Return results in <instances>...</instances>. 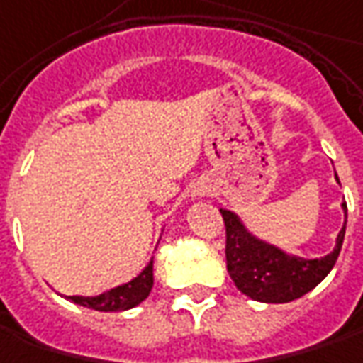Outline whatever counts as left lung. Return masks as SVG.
<instances>
[{"mask_svg": "<svg viewBox=\"0 0 363 363\" xmlns=\"http://www.w3.org/2000/svg\"><path fill=\"white\" fill-rule=\"evenodd\" d=\"M335 181L340 182L337 174ZM344 208V227L337 233L333 251L325 257L306 259L287 255L285 251L269 245L245 229L241 219L227 208H220L227 231V271L237 289L247 297L263 303H289L309 294L328 277L342 251L347 223V205Z\"/></svg>", "mask_w": 363, "mask_h": 363, "instance_id": "left-lung-1", "label": "left lung"}]
</instances>
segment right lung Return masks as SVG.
<instances>
[{
	"label": "right lung",
	"instance_id": "right-lung-1",
	"mask_svg": "<svg viewBox=\"0 0 363 363\" xmlns=\"http://www.w3.org/2000/svg\"><path fill=\"white\" fill-rule=\"evenodd\" d=\"M152 263H155V259H150V263L132 281L118 285V287H114L110 291L94 295V297L69 295L66 299H69L76 306L90 307V309H96V311H126V309H132L138 303H143L150 294V289H152V283H155Z\"/></svg>",
	"mask_w": 363,
	"mask_h": 363
}]
</instances>
